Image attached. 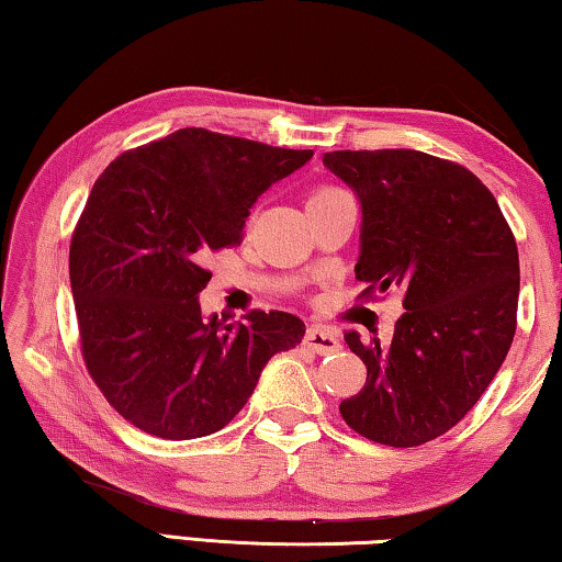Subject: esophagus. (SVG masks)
<instances>
[{
	"instance_id": "1",
	"label": "esophagus",
	"mask_w": 562,
	"mask_h": 562,
	"mask_svg": "<svg viewBox=\"0 0 562 562\" xmlns=\"http://www.w3.org/2000/svg\"><path fill=\"white\" fill-rule=\"evenodd\" d=\"M304 345L312 351H317V355H329V351L339 349V339L335 331L327 327H310L304 331Z\"/></svg>"
}]
</instances>
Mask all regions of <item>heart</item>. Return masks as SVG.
Here are the masks:
<instances>
[{"label": "heart", "mask_w": 562, "mask_h": 562, "mask_svg": "<svg viewBox=\"0 0 562 562\" xmlns=\"http://www.w3.org/2000/svg\"><path fill=\"white\" fill-rule=\"evenodd\" d=\"M339 195H347V193H341V190L335 188V186H315V188L310 190V195H307V207L329 203V201H335V198H339Z\"/></svg>", "instance_id": "heart-1"}]
</instances>
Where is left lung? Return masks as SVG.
<instances>
[{
    "mask_svg": "<svg viewBox=\"0 0 562 562\" xmlns=\"http://www.w3.org/2000/svg\"><path fill=\"white\" fill-rule=\"evenodd\" d=\"M361 203L359 297L404 294L392 341L345 335L367 384L339 404L369 441L412 449L453 429L506 359L518 312L516 237L469 168L422 150H331Z\"/></svg>",
    "mask_w": 562,
    "mask_h": 562,
    "instance_id": "obj_1",
    "label": "left lung"
}]
</instances>
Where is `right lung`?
Instances as JSON below:
<instances>
[{
	"instance_id": "right-lung-1",
	"label": "right lung",
	"mask_w": 562,
	"mask_h": 562,
	"mask_svg": "<svg viewBox=\"0 0 562 562\" xmlns=\"http://www.w3.org/2000/svg\"><path fill=\"white\" fill-rule=\"evenodd\" d=\"M312 150L207 128L131 148L97 178L69 247L81 357L106 402L168 441L221 431L272 355L300 345L304 322L252 310L203 319L205 258L243 243L245 217Z\"/></svg>"
}]
</instances>
